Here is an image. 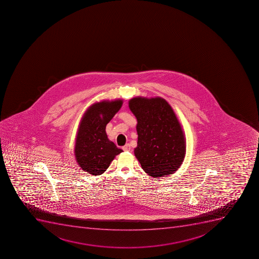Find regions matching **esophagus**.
<instances>
[{"label":"esophagus","mask_w":259,"mask_h":259,"mask_svg":"<svg viewBox=\"0 0 259 259\" xmlns=\"http://www.w3.org/2000/svg\"><path fill=\"white\" fill-rule=\"evenodd\" d=\"M131 149V144H127L123 147V150L124 151H130Z\"/></svg>","instance_id":"obj_1"}]
</instances>
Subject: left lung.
I'll use <instances>...</instances> for the list:
<instances>
[{
  "instance_id": "1",
  "label": "left lung",
  "mask_w": 259,
  "mask_h": 259,
  "mask_svg": "<svg viewBox=\"0 0 259 259\" xmlns=\"http://www.w3.org/2000/svg\"><path fill=\"white\" fill-rule=\"evenodd\" d=\"M137 118L135 157L153 178L175 172L186 153L185 139L175 113L164 99L135 97L128 103Z\"/></svg>"
}]
</instances>
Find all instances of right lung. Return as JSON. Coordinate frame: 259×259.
Masks as SVG:
<instances>
[{
	"label": "right lung",
	"instance_id": "right-lung-1",
	"mask_svg": "<svg viewBox=\"0 0 259 259\" xmlns=\"http://www.w3.org/2000/svg\"><path fill=\"white\" fill-rule=\"evenodd\" d=\"M121 106V100L101 101L85 113L79 126L74 150L77 162L83 171L101 175L123 151L108 140L106 133V124Z\"/></svg>",
	"mask_w": 259,
	"mask_h": 259
}]
</instances>
